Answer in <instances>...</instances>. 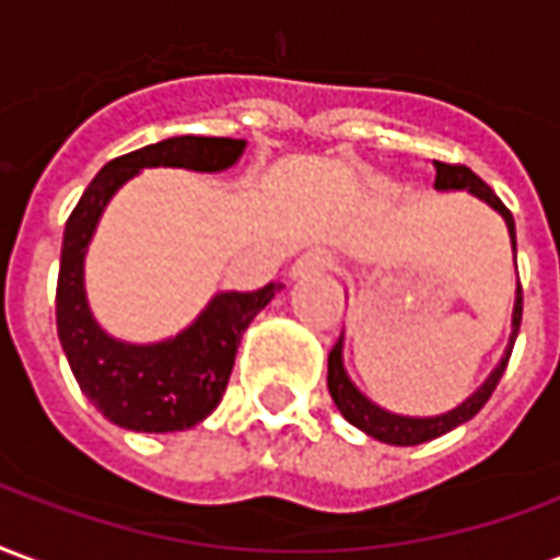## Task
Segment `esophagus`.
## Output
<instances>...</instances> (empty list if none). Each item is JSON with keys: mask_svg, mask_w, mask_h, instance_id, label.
<instances>
[{"mask_svg": "<svg viewBox=\"0 0 560 560\" xmlns=\"http://www.w3.org/2000/svg\"><path fill=\"white\" fill-rule=\"evenodd\" d=\"M334 253L322 250V247H313V250H307L301 259L295 262V268H292V277H304V275H319V271H330L334 268Z\"/></svg>", "mask_w": 560, "mask_h": 560, "instance_id": "1", "label": "esophagus"}]
</instances>
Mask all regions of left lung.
I'll return each mask as SVG.
<instances>
[{
  "instance_id": "left-lung-1",
  "label": "left lung",
  "mask_w": 560,
  "mask_h": 560,
  "mask_svg": "<svg viewBox=\"0 0 560 560\" xmlns=\"http://www.w3.org/2000/svg\"><path fill=\"white\" fill-rule=\"evenodd\" d=\"M435 190H468V194L480 196L483 202H489L501 218L508 220L510 238H513V250H516V226H513V214H510V208L504 206V202L492 194V187H489L483 178H477L465 163L435 161ZM520 325H522V283H520V292H516L513 337H510L508 354L501 358V364L495 366V373L489 375L487 385L480 387L475 397H468L459 409L447 411V415H442V418H399V415H390V411L378 409L375 402H370V399H366L364 394L349 382V375H346V370H342V337L334 342V349H330L328 354L330 399L337 402L340 415L349 420L352 427L364 430L366 435H373V439H378V442L399 444V447L432 442V439H439V435H444V432L456 430V427L465 423V420H471L477 411L487 406L489 397H492V390H495L498 382H501V375H504V370H508L510 352H513V342H516Z\"/></svg>"
}]
</instances>
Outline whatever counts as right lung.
<instances>
[{
  "label": "right lung",
  "mask_w": 560,
  "mask_h": 560,
  "mask_svg": "<svg viewBox=\"0 0 560 560\" xmlns=\"http://www.w3.org/2000/svg\"><path fill=\"white\" fill-rule=\"evenodd\" d=\"M244 140L173 137L109 161L85 187L65 223L56 283V330L85 397L107 420L133 432H178L218 409L230 385L235 352L256 313L280 283L256 292H223L175 340L125 346L97 328L83 295V253L109 196L142 166H187L218 173L238 161Z\"/></svg>",
  "instance_id": "obj_1"
}]
</instances>
